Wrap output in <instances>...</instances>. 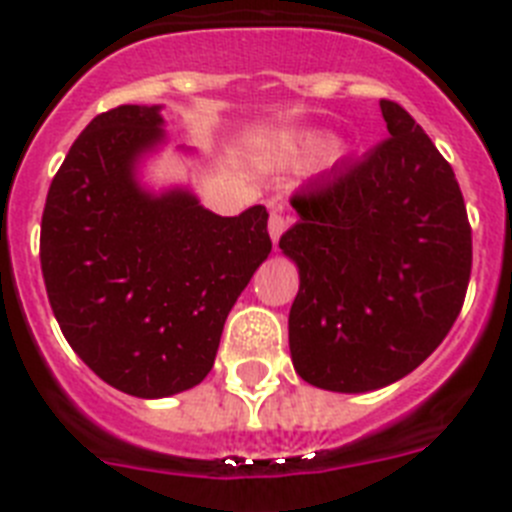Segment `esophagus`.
I'll use <instances>...</instances> for the list:
<instances>
[{"mask_svg": "<svg viewBox=\"0 0 512 512\" xmlns=\"http://www.w3.org/2000/svg\"><path fill=\"white\" fill-rule=\"evenodd\" d=\"M284 230H287V217L282 215V210H271L269 235H271V241H274V246H277V243H279V238H282Z\"/></svg>", "mask_w": 512, "mask_h": 512, "instance_id": "obj_1", "label": "esophagus"}]
</instances>
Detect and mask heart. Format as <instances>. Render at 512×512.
I'll use <instances>...</instances> for the list:
<instances>
[{"mask_svg":"<svg viewBox=\"0 0 512 512\" xmlns=\"http://www.w3.org/2000/svg\"><path fill=\"white\" fill-rule=\"evenodd\" d=\"M330 143V135L325 130L318 128H302L292 130V133L279 135L274 143H271V153L279 158V161H287V164H302V161H310L318 153H323ZM346 156V148L333 146L330 148V158L333 161H341Z\"/></svg>","mask_w":512,"mask_h":512,"instance_id":"b5f03b06","label":"heart"}]
</instances>
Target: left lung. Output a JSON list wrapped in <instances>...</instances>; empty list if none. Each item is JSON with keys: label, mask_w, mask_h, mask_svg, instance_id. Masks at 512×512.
Masks as SVG:
<instances>
[{"label": "left lung", "mask_w": 512, "mask_h": 512, "mask_svg": "<svg viewBox=\"0 0 512 512\" xmlns=\"http://www.w3.org/2000/svg\"><path fill=\"white\" fill-rule=\"evenodd\" d=\"M379 107L390 138L328 184L300 189V220L279 241L300 271L289 310L295 372L348 395L418 369L459 318L472 274L454 169L400 104Z\"/></svg>", "instance_id": "1"}]
</instances>
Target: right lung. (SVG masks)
<instances>
[{
  "label": "right lung",
  "mask_w": 512,
  "mask_h": 512,
  "mask_svg": "<svg viewBox=\"0 0 512 512\" xmlns=\"http://www.w3.org/2000/svg\"><path fill=\"white\" fill-rule=\"evenodd\" d=\"M164 140L158 104L94 117L53 176L40 223L63 336L99 379L143 400L210 374L230 307L271 253L264 205L220 217L187 187L140 184V161Z\"/></svg>",
  "instance_id": "1"
}]
</instances>
